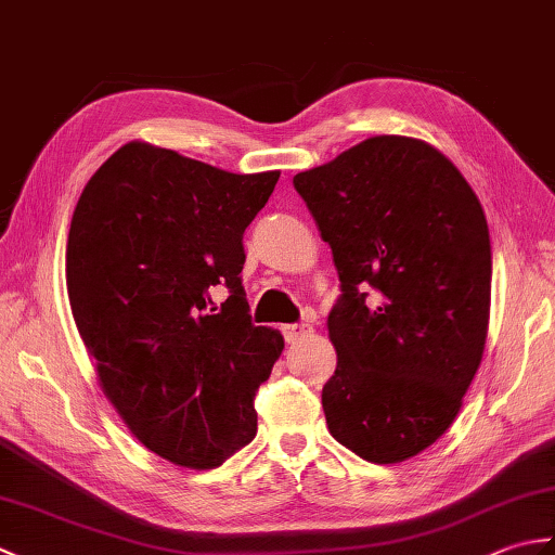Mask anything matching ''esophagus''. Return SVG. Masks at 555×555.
<instances>
[{"label": "esophagus", "instance_id": "esophagus-1", "mask_svg": "<svg viewBox=\"0 0 555 555\" xmlns=\"http://www.w3.org/2000/svg\"><path fill=\"white\" fill-rule=\"evenodd\" d=\"M310 334H312V326L305 324V322H300V324H286L284 326V336H286L288 344H298V340L308 338Z\"/></svg>", "mask_w": 555, "mask_h": 555}]
</instances>
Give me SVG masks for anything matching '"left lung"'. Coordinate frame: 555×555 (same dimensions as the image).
<instances>
[{
    "label": "left lung",
    "instance_id": "left-lung-1",
    "mask_svg": "<svg viewBox=\"0 0 555 555\" xmlns=\"http://www.w3.org/2000/svg\"><path fill=\"white\" fill-rule=\"evenodd\" d=\"M293 185L340 281L328 431L370 463H403L451 427L485 352V209L451 159L403 135L364 140Z\"/></svg>",
    "mask_w": 555,
    "mask_h": 555
}]
</instances>
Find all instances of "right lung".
<instances>
[{
    "label": "right lung",
    "instance_id": "obj_1",
    "mask_svg": "<svg viewBox=\"0 0 555 555\" xmlns=\"http://www.w3.org/2000/svg\"><path fill=\"white\" fill-rule=\"evenodd\" d=\"M276 181L128 143L70 219L66 288L82 344L128 429L176 465L219 467L257 434L255 393L284 336L253 324L243 233Z\"/></svg>",
    "mask_w": 555,
    "mask_h": 555
}]
</instances>
